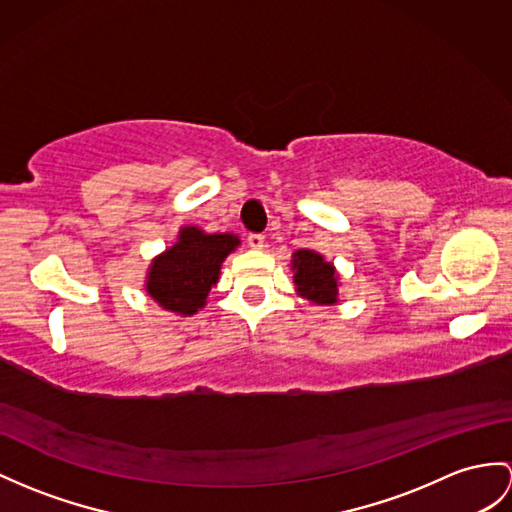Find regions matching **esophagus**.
<instances>
[{
	"label": "esophagus",
	"instance_id": "1",
	"mask_svg": "<svg viewBox=\"0 0 512 512\" xmlns=\"http://www.w3.org/2000/svg\"><path fill=\"white\" fill-rule=\"evenodd\" d=\"M247 245L252 249H263L265 247V236L263 234H249L247 236Z\"/></svg>",
	"mask_w": 512,
	"mask_h": 512
}]
</instances>
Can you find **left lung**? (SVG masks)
Here are the masks:
<instances>
[{"mask_svg":"<svg viewBox=\"0 0 512 512\" xmlns=\"http://www.w3.org/2000/svg\"><path fill=\"white\" fill-rule=\"evenodd\" d=\"M293 282L299 297L317 306L339 302V273L313 249H297L291 260Z\"/></svg>","mask_w":512,"mask_h":512,"instance_id":"1","label":"left lung"}]
</instances>
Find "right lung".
Segmentation results:
<instances>
[{
	"mask_svg": "<svg viewBox=\"0 0 512 512\" xmlns=\"http://www.w3.org/2000/svg\"><path fill=\"white\" fill-rule=\"evenodd\" d=\"M236 245L241 241L234 234H206L195 226H184L176 245L152 260L145 291L171 313L195 315L206 306V297L219 280L221 263Z\"/></svg>",
	"mask_w": 512,
	"mask_h": 512,
	"instance_id": "1",
	"label": "right lung"
}]
</instances>
